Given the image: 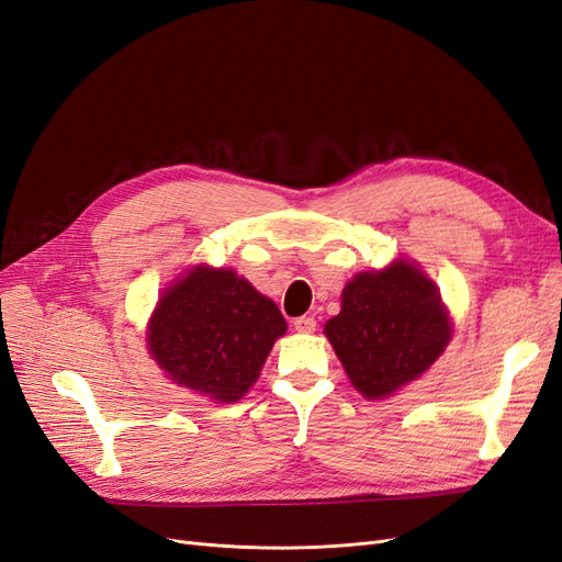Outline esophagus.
Masks as SVG:
<instances>
[{
    "instance_id": "1",
    "label": "esophagus",
    "mask_w": 562,
    "mask_h": 562,
    "mask_svg": "<svg viewBox=\"0 0 562 562\" xmlns=\"http://www.w3.org/2000/svg\"><path fill=\"white\" fill-rule=\"evenodd\" d=\"M297 333H314L316 330V318L314 316H300L293 321Z\"/></svg>"
}]
</instances>
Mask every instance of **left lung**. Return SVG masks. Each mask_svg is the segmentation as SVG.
Returning <instances> with one entry per match:
<instances>
[{
  "instance_id": "1",
  "label": "left lung",
  "mask_w": 562,
  "mask_h": 562,
  "mask_svg": "<svg viewBox=\"0 0 562 562\" xmlns=\"http://www.w3.org/2000/svg\"><path fill=\"white\" fill-rule=\"evenodd\" d=\"M326 337L351 384L366 398H389L417 380L452 337L436 283L413 262L361 271L342 291V310Z\"/></svg>"
}]
</instances>
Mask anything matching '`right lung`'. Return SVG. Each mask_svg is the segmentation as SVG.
Here are the masks:
<instances>
[{
  "mask_svg": "<svg viewBox=\"0 0 562 562\" xmlns=\"http://www.w3.org/2000/svg\"><path fill=\"white\" fill-rule=\"evenodd\" d=\"M285 318L232 269L199 265L166 288L147 326L151 359L168 380L234 403L248 394Z\"/></svg>",
  "mask_w": 562,
  "mask_h": 562,
  "instance_id": "1",
  "label": "right lung"
}]
</instances>
